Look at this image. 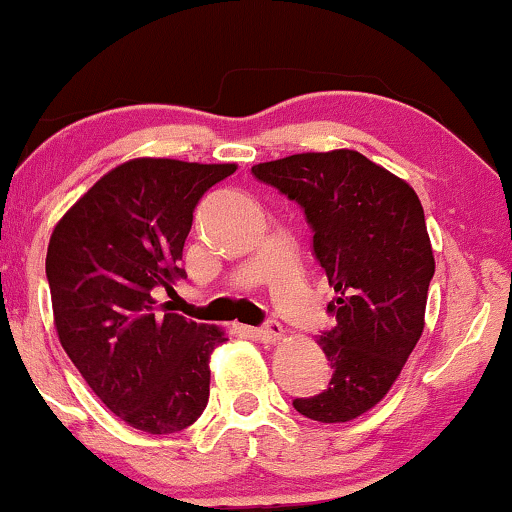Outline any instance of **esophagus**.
<instances>
[{
  "mask_svg": "<svg viewBox=\"0 0 512 512\" xmlns=\"http://www.w3.org/2000/svg\"><path fill=\"white\" fill-rule=\"evenodd\" d=\"M251 337H256L258 342H266V344H275L285 337V327H282L277 320H268L263 327H256V330H249Z\"/></svg>",
  "mask_w": 512,
  "mask_h": 512,
  "instance_id": "1",
  "label": "esophagus"
}]
</instances>
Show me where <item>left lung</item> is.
Here are the masks:
<instances>
[{"label":"left lung","mask_w":512,"mask_h":512,"mask_svg":"<svg viewBox=\"0 0 512 512\" xmlns=\"http://www.w3.org/2000/svg\"><path fill=\"white\" fill-rule=\"evenodd\" d=\"M256 180L304 208L325 268L337 325L318 344L332 380L294 408L318 422H349L377 406L425 330L434 256L418 194L353 149L258 163Z\"/></svg>","instance_id":"1"}]
</instances>
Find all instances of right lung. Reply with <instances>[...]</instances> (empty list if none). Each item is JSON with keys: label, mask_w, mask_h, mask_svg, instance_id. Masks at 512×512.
I'll return each instance as SVG.
<instances>
[{"label": "right lung", "mask_w": 512, "mask_h": 512, "mask_svg": "<svg viewBox=\"0 0 512 512\" xmlns=\"http://www.w3.org/2000/svg\"><path fill=\"white\" fill-rule=\"evenodd\" d=\"M235 163L132 159L75 201L47 249L59 342L111 413L147 434L197 422L208 403V358L225 332L159 313L154 292L185 277L194 208Z\"/></svg>", "instance_id": "obj_1"}]
</instances>
